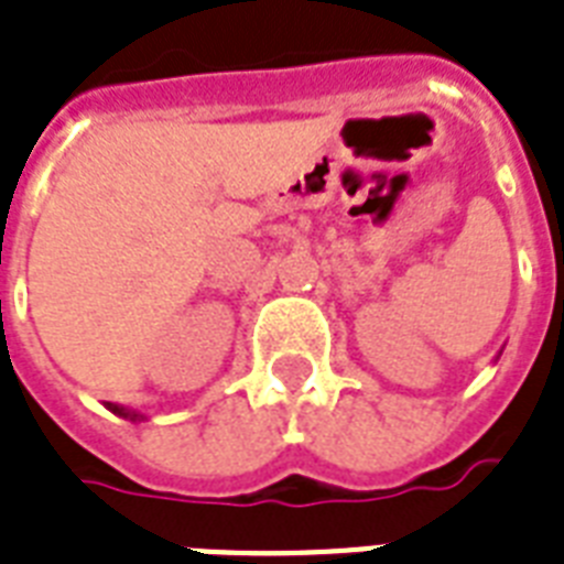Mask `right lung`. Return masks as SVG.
Returning a JSON list of instances; mask_svg holds the SVG:
<instances>
[{
    "label": "right lung",
    "instance_id": "1",
    "mask_svg": "<svg viewBox=\"0 0 564 564\" xmlns=\"http://www.w3.org/2000/svg\"><path fill=\"white\" fill-rule=\"evenodd\" d=\"M108 409H111V412H115V414H120V417H126V421H132V423H138V421H147V417H143L141 412H132V409H126V405L108 403Z\"/></svg>",
    "mask_w": 564,
    "mask_h": 564
}]
</instances>
